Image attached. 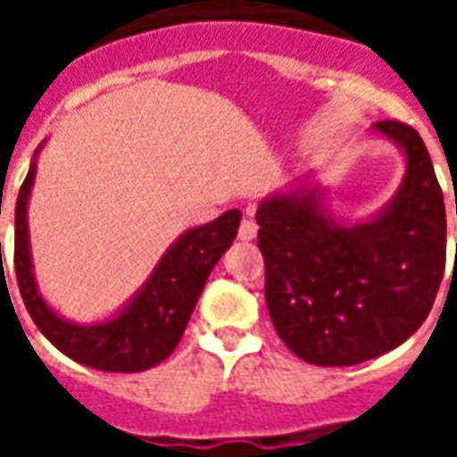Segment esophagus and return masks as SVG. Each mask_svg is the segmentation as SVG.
Here are the masks:
<instances>
[{
	"mask_svg": "<svg viewBox=\"0 0 457 457\" xmlns=\"http://www.w3.org/2000/svg\"><path fill=\"white\" fill-rule=\"evenodd\" d=\"M257 229H259V225L254 222V220L245 218L242 220V225H239V239H245V242L254 239L257 237Z\"/></svg>",
	"mask_w": 457,
	"mask_h": 457,
	"instance_id": "1",
	"label": "esophagus"
}]
</instances>
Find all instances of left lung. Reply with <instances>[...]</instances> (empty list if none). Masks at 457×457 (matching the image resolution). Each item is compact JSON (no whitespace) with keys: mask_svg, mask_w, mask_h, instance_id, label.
<instances>
[{"mask_svg":"<svg viewBox=\"0 0 457 457\" xmlns=\"http://www.w3.org/2000/svg\"><path fill=\"white\" fill-rule=\"evenodd\" d=\"M374 129L406 151L402 188L379 218L337 225L306 188L257 210L271 323L291 353L320 367L367 362L409 340L445 271V205L426 144L399 120Z\"/></svg>","mask_w":457,"mask_h":457,"instance_id":"left-lung-1","label":"left lung"}]
</instances>
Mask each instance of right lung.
<instances>
[{"label": "right lung", "instance_id": "right-lung-1", "mask_svg": "<svg viewBox=\"0 0 457 457\" xmlns=\"http://www.w3.org/2000/svg\"><path fill=\"white\" fill-rule=\"evenodd\" d=\"M34 176L36 163H31L16 198L14 269L36 328L71 360L103 372H144L163 362L180 343L210 271L237 237L242 212L228 210L208 225L186 232L163 254L149 284L120 316L100 326H75L55 316L36 291L26 232V203Z\"/></svg>", "mask_w": 457, "mask_h": 457}]
</instances>
